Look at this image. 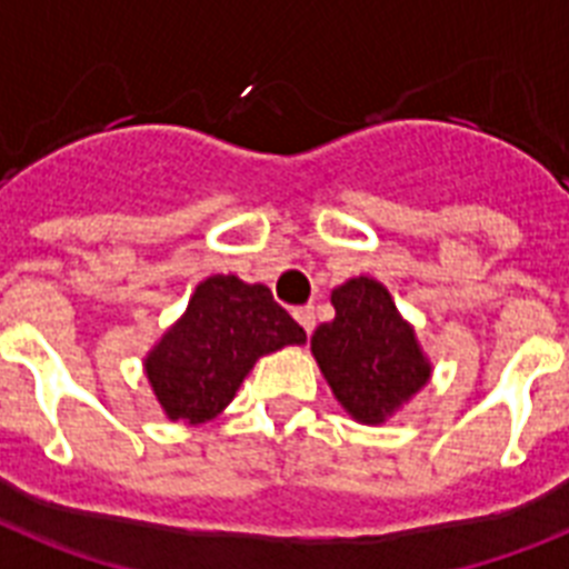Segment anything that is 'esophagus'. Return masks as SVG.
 Wrapping results in <instances>:
<instances>
[{
  "label": "esophagus",
  "instance_id": "esophagus-1",
  "mask_svg": "<svg viewBox=\"0 0 569 569\" xmlns=\"http://www.w3.org/2000/svg\"><path fill=\"white\" fill-rule=\"evenodd\" d=\"M293 317L296 322L311 335L313 328H317V313H313V305H302V308H293Z\"/></svg>",
  "mask_w": 569,
  "mask_h": 569
}]
</instances>
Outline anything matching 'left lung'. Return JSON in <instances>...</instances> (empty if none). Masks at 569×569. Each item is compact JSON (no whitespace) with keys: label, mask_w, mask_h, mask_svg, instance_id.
Segmentation results:
<instances>
[{"label":"left lung","mask_w":569,"mask_h":569,"mask_svg":"<svg viewBox=\"0 0 569 569\" xmlns=\"http://www.w3.org/2000/svg\"><path fill=\"white\" fill-rule=\"evenodd\" d=\"M331 302L337 317L313 331V358L355 419L383 421L425 387L430 366L383 284L360 276L337 288Z\"/></svg>","instance_id":"8db88e82"}]
</instances>
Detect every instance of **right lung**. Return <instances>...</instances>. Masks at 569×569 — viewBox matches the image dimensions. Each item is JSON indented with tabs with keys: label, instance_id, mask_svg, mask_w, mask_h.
I'll use <instances>...</instances> for the list:
<instances>
[{
	"label": "right lung",
	"instance_id": "obj_1",
	"mask_svg": "<svg viewBox=\"0 0 569 569\" xmlns=\"http://www.w3.org/2000/svg\"><path fill=\"white\" fill-rule=\"evenodd\" d=\"M293 342H305V328L273 302L270 288L211 276L144 369L168 416L200 425L232 401L261 355Z\"/></svg>",
	"mask_w": 569,
	"mask_h": 569
}]
</instances>
